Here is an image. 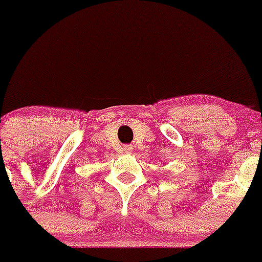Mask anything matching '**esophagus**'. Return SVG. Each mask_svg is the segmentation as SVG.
<instances>
[{
    "label": "esophagus",
    "mask_w": 262,
    "mask_h": 262,
    "mask_svg": "<svg viewBox=\"0 0 262 262\" xmlns=\"http://www.w3.org/2000/svg\"><path fill=\"white\" fill-rule=\"evenodd\" d=\"M124 149H126L127 152H129V151H131V147H124Z\"/></svg>",
    "instance_id": "34e87169"
}]
</instances>
